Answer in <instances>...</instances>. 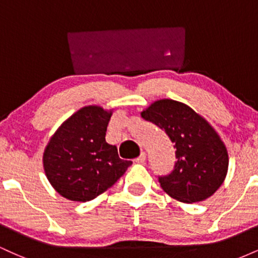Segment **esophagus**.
Returning <instances> with one entry per match:
<instances>
[{"label":"esophagus","instance_id":"obj_1","mask_svg":"<svg viewBox=\"0 0 258 258\" xmlns=\"http://www.w3.org/2000/svg\"><path fill=\"white\" fill-rule=\"evenodd\" d=\"M135 161L138 162V164H143V162L146 161V153H141V155H139L138 158H136Z\"/></svg>","mask_w":258,"mask_h":258}]
</instances>
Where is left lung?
Instances as JSON below:
<instances>
[{"label": "left lung", "instance_id": "1", "mask_svg": "<svg viewBox=\"0 0 258 258\" xmlns=\"http://www.w3.org/2000/svg\"><path fill=\"white\" fill-rule=\"evenodd\" d=\"M174 144L176 164L167 176H160L161 188L173 199L191 204L211 197L227 176L228 152L215 128L190 106L160 99L141 112Z\"/></svg>", "mask_w": 258, "mask_h": 258}]
</instances>
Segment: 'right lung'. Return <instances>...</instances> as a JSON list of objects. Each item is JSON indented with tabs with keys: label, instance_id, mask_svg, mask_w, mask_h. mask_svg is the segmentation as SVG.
<instances>
[{
	"label": "right lung",
	"instance_id": "obj_1",
	"mask_svg": "<svg viewBox=\"0 0 258 258\" xmlns=\"http://www.w3.org/2000/svg\"><path fill=\"white\" fill-rule=\"evenodd\" d=\"M112 111L84 106L61 123L43 153V168L53 188L65 199L90 201L126 172L132 161L119 158L105 142Z\"/></svg>",
	"mask_w": 258,
	"mask_h": 258
}]
</instances>
